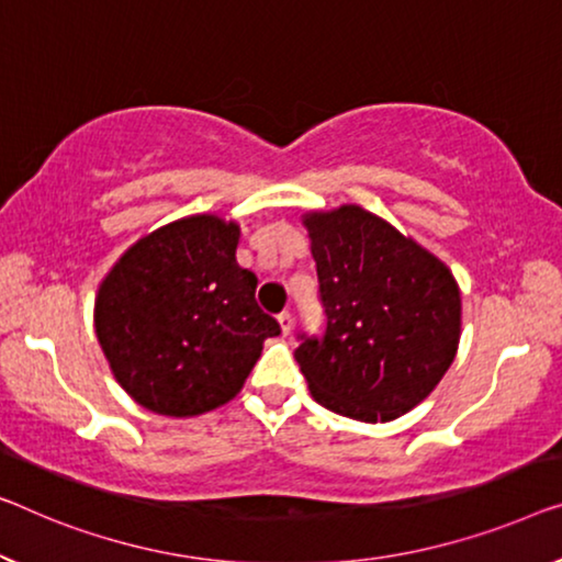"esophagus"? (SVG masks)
I'll return each instance as SVG.
<instances>
[{
  "mask_svg": "<svg viewBox=\"0 0 562 562\" xmlns=\"http://www.w3.org/2000/svg\"><path fill=\"white\" fill-rule=\"evenodd\" d=\"M278 321H280L282 335H290V330H292V313H290V310H284V313H280Z\"/></svg>",
  "mask_w": 562,
  "mask_h": 562,
  "instance_id": "esophagus-1",
  "label": "esophagus"
}]
</instances>
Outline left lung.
Returning <instances> with one entry per match:
<instances>
[{
  "instance_id": "1",
  "label": "left lung",
  "mask_w": 562,
  "mask_h": 562,
  "mask_svg": "<svg viewBox=\"0 0 562 562\" xmlns=\"http://www.w3.org/2000/svg\"><path fill=\"white\" fill-rule=\"evenodd\" d=\"M323 335L300 333L295 361L317 404L391 422L437 389L457 356L462 297L451 272L361 206L307 214Z\"/></svg>"
}]
</instances>
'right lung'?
Listing matches in <instances>:
<instances>
[{"mask_svg": "<svg viewBox=\"0 0 562 562\" xmlns=\"http://www.w3.org/2000/svg\"><path fill=\"white\" fill-rule=\"evenodd\" d=\"M239 227L220 216L166 224L125 252L95 297V333L113 375L154 414L196 416L245 386L280 323L237 265Z\"/></svg>", "mask_w": 562, "mask_h": 562, "instance_id": "right-lung-1", "label": "right lung"}]
</instances>
